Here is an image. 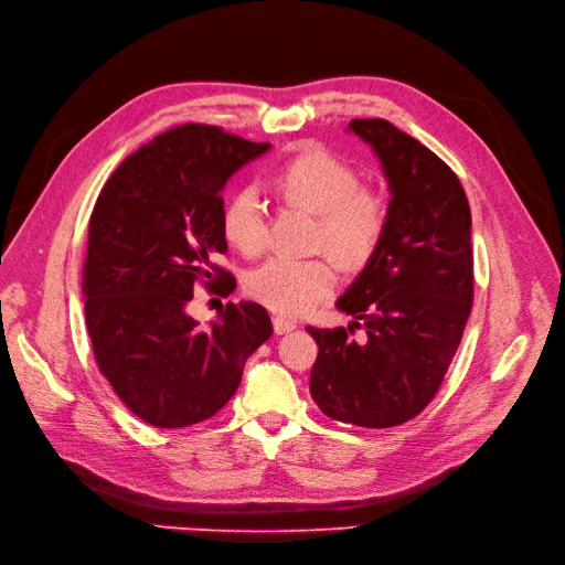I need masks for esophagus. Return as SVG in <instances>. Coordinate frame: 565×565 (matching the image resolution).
Listing matches in <instances>:
<instances>
[{"label":"esophagus","instance_id":"1","mask_svg":"<svg viewBox=\"0 0 565 565\" xmlns=\"http://www.w3.org/2000/svg\"><path fill=\"white\" fill-rule=\"evenodd\" d=\"M294 329H297V321H291V319H287V317H274V331H276L278 335L289 333V331H294Z\"/></svg>","mask_w":565,"mask_h":565}]
</instances>
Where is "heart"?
I'll return each instance as SVG.
<instances>
[{
	"label": "heart",
	"instance_id": "heart-1",
	"mask_svg": "<svg viewBox=\"0 0 565 565\" xmlns=\"http://www.w3.org/2000/svg\"><path fill=\"white\" fill-rule=\"evenodd\" d=\"M278 183L289 202L317 213L315 246L340 264L356 268L377 253L388 204L382 193L363 188L356 170L324 149H306L282 168ZM223 234L244 255L264 250L266 202L257 185H241L223 211ZM338 282L329 257L297 259L276 255L246 278L250 297L282 315H301L333 291Z\"/></svg>",
	"mask_w": 565,
	"mask_h": 565
}]
</instances>
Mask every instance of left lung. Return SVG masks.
Wrapping results in <instances>:
<instances>
[{
    "mask_svg": "<svg viewBox=\"0 0 565 565\" xmlns=\"http://www.w3.org/2000/svg\"><path fill=\"white\" fill-rule=\"evenodd\" d=\"M349 130L380 158L388 223L335 303L352 324L308 327L319 347L310 395L329 418L380 429L418 416L458 352L473 301L471 211L455 172L391 121L352 119ZM361 326L359 345L348 333Z\"/></svg>",
    "mask_w": 565,
    "mask_h": 565,
    "instance_id": "left-lung-1",
    "label": "left lung"
}]
</instances>
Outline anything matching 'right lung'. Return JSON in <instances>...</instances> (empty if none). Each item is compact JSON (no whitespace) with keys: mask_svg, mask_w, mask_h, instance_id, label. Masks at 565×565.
Wrapping results in <instances>:
<instances>
[{"mask_svg":"<svg viewBox=\"0 0 565 565\" xmlns=\"http://www.w3.org/2000/svg\"><path fill=\"white\" fill-rule=\"evenodd\" d=\"M268 142L218 126L181 124L130 153L103 185L89 218L83 268L85 317L98 370L124 405L156 427H188L218 414L274 327L259 303L221 306L200 329L188 303L202 282L234 278L223 188Z\"/></svg>","mask_w":565,"mask_h":565,"instance_id":"obj_1","label":"right lung"}]
</instances>
